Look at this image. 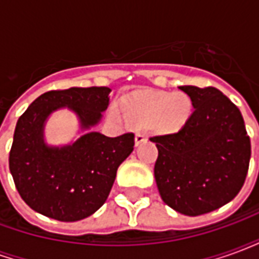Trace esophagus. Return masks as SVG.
Instances as JSON below:
<instances>
[{
  "label": "esophagus",
  "mask_w": 259,
  "mask_h": 259,
  "mask_svg": "<svg viewBox=\"0 0 259 259\" xmlns=\"http://www.w3.org/2000/svg\"><path fill=\"white\" fill-rule=\"evenodd\" d=\"M136 146H139V144H141L143 141L147 140V135L144 133V132H137L136 133Z\"/></svg>",
  "instance_id": "obj_1"
}]
</instances>
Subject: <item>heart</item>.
Returning <instances> with one entry per match:
<instances>
[{"label": "heart", "instance_id": "b5f03b06", "mask_svg": "<svg viewBox=\"0 0 259 259\" xmlns=\"http://www.w3.org/2000/svg\"><path fill=\"white\" fill-rule=\"evenodd\" d=\"M122 107L132 120L140 124L154 123L163 130L179 129L191 113V101L182 93H137L123 98ZM112 115L119 116L116 108H112Z\"/></svg>", "mask_w": 259, "mask_h": 259}]
</instances>
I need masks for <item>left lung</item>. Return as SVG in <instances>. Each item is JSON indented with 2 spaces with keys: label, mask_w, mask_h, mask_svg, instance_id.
I'll return each mask as SVG.
<instances>
[{
  "label": "left lung",
  "mask_w": 259,
  "mask_h": 259,
  "mask_svg": "<svg viewBox=\"0 0 259 259\" xmlns=\"http://www.w3.org/2000/svg\"><path fill=\"white\" fill-rule=\"evenodd\" d=\"M179 89L190 97L194 111L179 132L150 139L158 148L154 175L166 205L198 217L239 194L251 143L239 108L218 89Z\"/></svg>",
  "instance_id": "left-lung-1"
}]
</instances>
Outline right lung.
Instances as JSON below:
<instances>
[{"instance_id":"1","label":"right lung","mask_w":259,"mask_h":259,"mask_svg":"<svg viewBox=\"0 0 259 259\" xmlns=\"http://www.w3.org/2000/svg\"><path fill=\"white\" fill-rule=\"evenodd\" d=\"M109 93L108 87L47 91L20 116L9 152V170L31 209L61 222H76L107 201L119 165L135 146L133 133L107 137L90 132L108 108ZM65 106L78 115L80 128L89 132L72 145L48 146L44 141L45 120Z\"/></svg>"}]
</instances>
